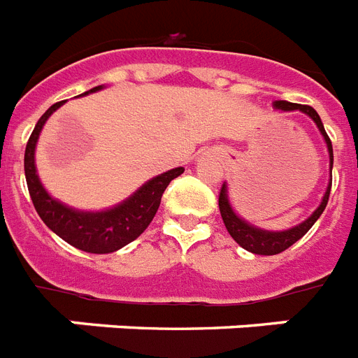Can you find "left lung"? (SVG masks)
Returning <instances> with one entry per match:
<instances>
[{
    "mask_svg": "<svg viewBox=\"0 0 358 358\" xmlns=\"http://www.w3.org/2000/svg\"><path fill=\"white\" fill-rule=\"evenodd\" d=\"M273 105H275V108H281V110H301V113L308 114V116L314 120V124L318 125L320 133L324 134L325 142H327L329 157H331V170H333V145H331V140H329L327 133H325L324 124H322L318 113H316L313 107H308V105H299V103L275 101ZM331 185H333V177H331L327 192H325L324 199H322V205L314 210V214L310 218L305 220L303 224L296 225V227L288 229V231H281V233L262 231V229L253 227V225H250L248 222H244V220H240L238 216L233 213L231 205H229L227 188H225V185L222 187V190H220V213H222V220H224L229 234H231L244 250L251 251V253H255V255H277V253H281V251L288 250L292 244H296L297 240L301 238L303 234L307 233L308 229L316 224V220L322 216V213H324L325 207H327L329 194H331Z\"/></svg>",
    "mask_w": 358,
    "mask_h": 358,
    "instance_id": "obj_1",
    "label": "left lung"
}]
</instances>
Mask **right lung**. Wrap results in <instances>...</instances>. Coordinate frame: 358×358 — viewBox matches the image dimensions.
Segmentation results:
<instances>
[{
    "mask_svg": "<svg viewBox=\"0 0 358 358\" xmlns=\"http://www.w3.org/2000/svg\"><path fill=\"white\" fill-rule=\"evenodd\" d=\"M101 90V87L92 88L90 92ZM88 94V92H85ZM64 101L51 105L42 118L36 122L33 133H31L27 145H25L24 170L25 181L29 188L31 201H33L36 213L48 227L55 234H59L64 242L87 251V253H113V251L124 248L134 238H138L144 233L151 220L155 218L161 197L171 179H176L185 171V168L166 171L161 176L153 177L148 181L138 192H134L129 199L120 203L118 207L103 213H79L73 208H68L62 203L55 201L50 194L45 192L40 185L36 168H34V145L42 131V125L57 108Z\"/></svg>",
    "mask_w": 358,
    "mask_h": 358,
    "instance_id": "right-lung-1",
    "label": "right lung"
}]
</instances>
